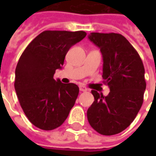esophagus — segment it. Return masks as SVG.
I'll return each instance as SVG.
<instances>
[{
  "instance_id": "obj_1",
  "label": "esophagus",
  "mask_w": 156,
  "mask_h": 156,
  "mask_svg": "<svg viewBox=\"0 0 156 156\" xmlns=\"http://www.w3.org/2000/svg\"><path fill=\"white\" fill-rule=\"evenodd\" d=\"M87 90V88L86 87H83V86H80V91L81 92H86Z\"/></svg>"
}]
</instances>
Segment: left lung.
Wrapping results in <instances>:
<instances>
[{
    "instance_id": "1",
    "label": "left lung",
    "mask_w": 156,
    "mask_h": 156,
    "mask_svg": "<svg viewBox=\"0 0 156 156\" xmlns=\"http://www.w3.org/2000/svg\"><path fill=\"white\" fill-rule=\"evenodd\" d=\"M88 39L101 52L102 78L110 92L104 96L92 90L94 101L87 109V120L101 135H116L132 123L143 103L144 66L135 48L120 34L91 33Z\"/></svg>"
}]
</instances>
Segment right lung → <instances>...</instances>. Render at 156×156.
Listing matches in <instances>:
<instances>
[{"label": "right lung", "instance_id": "obj_1", "mask_svg": "<svg viewBox=\"0 0 156 156\" xmlns=\"http://www.w3.org/2000/svg\"><path fill=\"white\" fill-rule=\"evenodd\" d=\"M87 35L84 31L41 33L27 45L15 69V89L29 122L42 130L62 124L74 107L79 87L55 81L69 48Z\"/></svg>", "mask_w": 156, "mask_h": 156}]
</instances>
